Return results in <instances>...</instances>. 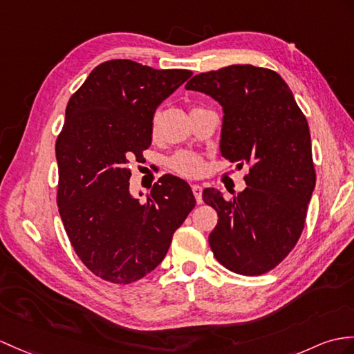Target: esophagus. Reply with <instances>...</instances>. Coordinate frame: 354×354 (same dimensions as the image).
I'll list each match as a JSON object with an SVG mask.
<instances>
[{"label": "esophagus", "mask_w": 354, "mask_h": 354, "mask_svg": "<svg viewBox=\"0 0 354 354\" xmlns=\"http://www.w3.org/2000/svg\"><path fill=\"white\" fill-rule=\"evenodd\" d=\"M192 188H193V194H194V197H196V202H197V203H202V202H203V201H202V187L194 184Z\"/></svg>", "instance_id": "esophagus-1"}]
</instances>
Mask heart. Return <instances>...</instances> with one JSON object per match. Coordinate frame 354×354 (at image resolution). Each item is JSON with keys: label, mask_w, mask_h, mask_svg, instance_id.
Listing matches in <instances>:
<instances>
[{"label": "heart", "mask_w": 354, "mask_h": 354, "mask_svg": "<svg viewBox=\"0 0 354 354\" xmlns=\"http://www.w3.org/2000/svg\"><path fill=\"white\" fill-rule=\"evenodd\" d=\"M170 164H171V167H174V170L178 171L179 175L188 176V178L201 175L203 170L202 160L199 157H196V155L188 153V152H180V153L175 155V157L171 158Z\"/></svg>", "instance_id": "obj_1"}]
</instances>
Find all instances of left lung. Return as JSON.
I'll return each instance as SVG.
<instances>
[{
  "instance_id": "left-lung-1",
  "label": "left lung",
  "mask_w": 354,
  "mask_h": 354,
  "mask_svg": "<svg viewBox=\"0 0 354 354\" xmlns=\"http://www.w3.org/2000/svg\"><path fill=\"white\" fill-rule=\"evenodd\" d=\"M185 88L221 105L220 152L238 169L250 167L248 187L231 201L203 190L218 214L211 249L234 273H267L299 241L315 188L308 120L282 77L252 64L199 73Z\"/></svg>"
}]
</instances>
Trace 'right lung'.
Masks as SVG:
<instances>
[{
	"mask_svg": "<svg viewBox=\"0 0 354 354\" xmlns=\"http://www.w3.org/2000/svg\"><path fill=\"white\" fill-rule=\"evenodd\" d=\"M192 75L110 60L90 72L66 106L55 143L57 205L72 248L104 281L125 285L151 273L194 208L190 185L174 175L160 178L140 202L129 192L128 169L151 146L155 110Z\"/></svg>",
	"mask_w": 354,
	"mask_h": 354,
	"instance_id": "1",
	"label": "right lung"
}]
</instances>
